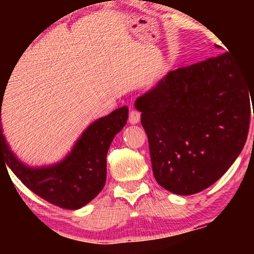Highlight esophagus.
Returning <instances> with one entry per match:
<instances>
[{"instance_id":"1","label":"esophagus","mask_w":254,"mask_h":254,"mask_svg":"<svg viewBox=\"0 0 254 254\" xmlns=\"http://www.w3.org/2000/svg\"><path fill=\"white\" fill-rule=\"evenodd\" d=\"M141 119V113L135 109H131L129 112V122L131 124H137Z\"/></svg>"}]
</instances>
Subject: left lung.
Wrapping results in <instances>:
<instances>
[{
    "mask_svg": "<svg viewBox=\"0 0 254 254\" xmlns=\"http://www.w3.org/2000/svg\"><path fill=\"white\" fill-rule=\"evenodd\" d=\"M251 83L224 52L170 71L137 99L153 173L162 188L188 196L226 173L247 139L251 101L254 119L253 75Z\"/></svg>",
    "mask_w": 254,
    "mask_h": 254,
    "instance_id": "left-lung-1",
    "label": "left lung"
}]
</instances>
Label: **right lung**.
I'll list each match as a JSON object with an SVG mask.
<instances>
[{
    "label": "right lung",
    "mask_w": 254,
    "mask_h": 254,
    "mask_svg": "<svg viewBox=\"0 0 254 254\" xmlns=\"http://www.w3.org/2000/svg\"><path fill=\"white\" fill-rule=\"evenodd\" d=\"M2 100L1 89L0 101ZM127 121V106L98 119L84 131L74 149L62 162L43 168L27 167L14 156L5 143L0 124V161L1 159L5 161L13 173L37 196L60 208L75 210L89 203L104 189L107 151Z\"/></svg>",
    "instance_id": "right-lung-1"
}]
</instances>
